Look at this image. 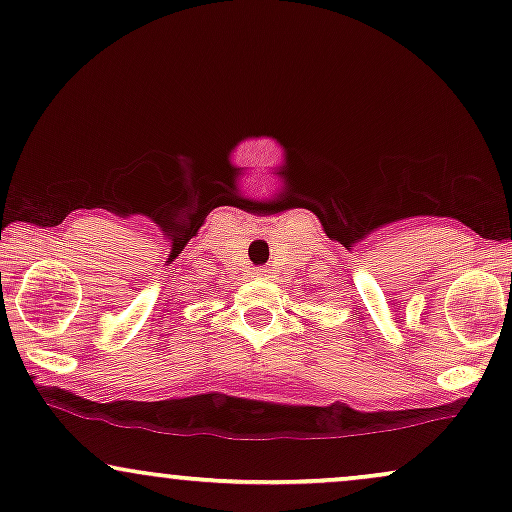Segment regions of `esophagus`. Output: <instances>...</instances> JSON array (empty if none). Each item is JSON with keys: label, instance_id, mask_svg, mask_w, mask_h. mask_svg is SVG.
<instances>
[{"label": "esophagus", "instance_id": "34e87169", "mask_svg": "<svg viewBox=\"0 0 512 512\" xmlns=\"http://www.w3.org/2000/svg\"><path fill=\"white\" fill-rule=\"evenodd\" d=\"M254 277H258V280H265V277H268V268H256Z\"/></svg>", "mask_w": 512, "mask_h": 512}]
</instances>
